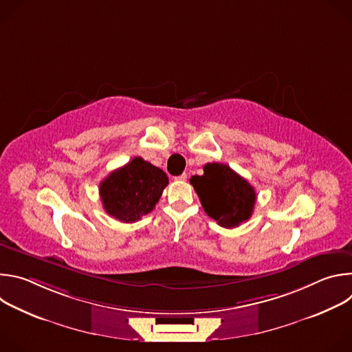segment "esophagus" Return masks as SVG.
<instances>
[{"mask_svg": "<svg viewBox=\"0 0 352 352\" xmlns=\"http://www.w3.org/2000/svg\"><path fill=\"white\" fill-rule=\"evenodd\" d=\"M186 178H188V175L184 173V174H181V175H178V177H175L174 179L175 181H186Z\"/></svg>", "mask_w": 352, "mask_h": 352, "instance_id": "obj_1", "label": "esophagus"}]
</instances>
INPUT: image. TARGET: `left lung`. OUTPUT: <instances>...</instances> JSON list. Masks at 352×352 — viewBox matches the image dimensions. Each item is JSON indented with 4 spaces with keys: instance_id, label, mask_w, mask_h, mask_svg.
<instances>
[{
    "instance_id": "left-lung-1",
    "label": "left lung",
    "mask_w": 352,
    "mask_h": 352,
    "mask_svg": "<svg viewBox=\"0 0 352 352\" xmlns=\"http://www.w3.org/2000/svg\"><path fill=\"white\" fill-rule=\"evenodd\" d=\"M206 214L224 228H235L254 213L256 192L245 178L227 164L208 163L204 175L189 181Z\"/></svg>"
}]
</instances>
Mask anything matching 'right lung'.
Returning <instances> with one entry per match:
<instances>
[{
	"label": "right lung",
	"mask_w": 352,
	"mask_h": 352,
	"mask_svg": "<svg viewBox=\"0 0 352 352\" xmlns=\"http://www.w3.org/2000/svg\"><path fill=\"white\" fill-rule=\"evenodd\" d=\"M167 185L163 170L133 157L103 179L98 190L107 214L122 223H135L155 209Z\"/></svg>",
	"instance_id": "add662e5"
}]
</instances>
